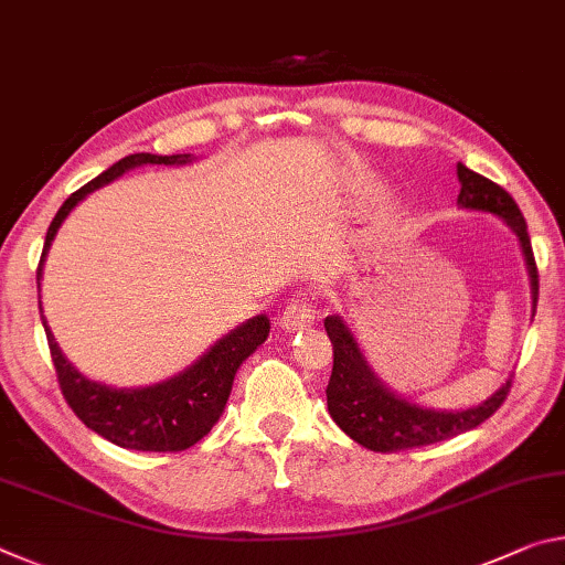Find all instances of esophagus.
Here are the masks:
<instances>
[{
  "mask_svg": "<svg viewBox=\"0 0 565 565\" xmlns=\"http://www.w3.org/2000/svg\"><path fill=\"white\" fill-rule=\"evenodd\" d=\"M311 323H313V309L303 296H296V299L286 303L284 311L279 313V327L289 333L311 327Z\"/></svg>",
  "mask_w": 565,
  "mask_h": 565,
  "instance_id": "obj_1",
  "label": "esophagus"
}]
</instances>
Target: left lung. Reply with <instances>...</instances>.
Listing matches in <instances>:
<instances>
[{
  "mask_svg": "<svg viewBox=\"0 0 565 565\" xmlns=\"http://www.w3.org/2000/svg\"><path fill=\"white\" fill-rule=\"evenodd\" d=\"M456 174L458 181H461L458 206L499 216L519 236L531 276L535 311V303H539V269H535L531 236L529 228H525L521 209L515 206L509 191L493 184L491 179L476 174V171L466 169L463 164H458ZM323 327H327L333 347V369L327 386L329 414L343 434L351 436L363 448H369V451H404V448L438 444L463 431H471V428L483 424L486 418L501 408L511 391L509 379L491 398L471 408L436 411L416 406L384 386V381L374 374V369L363 359V351L359 349L347 321L341 317H327Z\"/></svg>",
  "mask_w": 565,
  "mask_h": 565,
  "instance_id": "8db88e82",
  "label": "left lung"
}]
</instances>
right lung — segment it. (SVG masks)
Instances as JSON below:
<instances>
[{
  "label": "right lung",
  "instance_id": "add662e5",
  "mask_svg": "<svg viewBox=\"0 0 565 565\" xmlns=\"http://www.w3.org/2000/svg\"><path fill=\"white\" fill-rule=\"evenodd\" d=\"M194 159L191 154H129L119 159L117 164L102 171L97 179L89 184L76 189L74 194L66 199L60 212L52 218L50 232L44 238L40 269H36V281L42 279V266L50 246L54 242L56 232L72 209L82 202L89 191L109 184L124 171L141 164H189ZM42 311V303H40ZM46 341H50L52 361L56 369V381L66 398V404L82 420L84 426L92 428L107 441L117 444L121 448H134V451H159V454H177L184 448L194 446L196 441L212 431V426L224 414V406L232 394L234 376L242 363L252 356V353L262 347L269 337V319L254 317L242 327H236L224 339H218L212 349H209L202 359L191 363L186 371L179 376L161 381L157 386L145 388H111L89 381L76 371L54 341V333L46 327V319L42 317Z\"/></svg>",
  "mask_w": 565,
  "mask_h": 565
}]
</instances>
